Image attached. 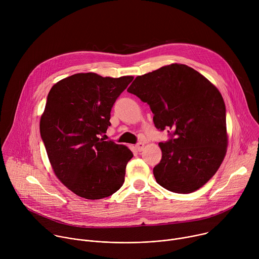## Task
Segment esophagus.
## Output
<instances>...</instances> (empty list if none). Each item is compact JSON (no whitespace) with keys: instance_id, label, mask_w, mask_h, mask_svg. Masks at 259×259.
Segmentation results:
<instances>
[{"instance_id":"1","label":"esophagus","mask_w":259,"mask_h":259,"mask_svg":"<svg viewBox=\"0 0 259 259\" xmlns=\"http://www.w3.org/2000/svg\"><path fill=\"white\" fill-rule=\"evenodd\" d=\"M135 147H136V150H137L138 152H141V151L143 150V147H144V143H143V142H138V143L135 145Z\"/></svg>"}]
</instances>
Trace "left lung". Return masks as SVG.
<instances>
[{
  "label": "left lung",
  "instance_id": "obj_1",
  "mask_svg": "<svg viewBox=\"0 0 259 259\" xmlns=\"http://www.w3.org/2000/svg\"><path fill=\"white\" fill-rule=\"evenodd\" d=\"M127 91L149 104L155 127L169 133L159 143L157 182L179 194L202 188L223 163L228 146L226 104L217 88L194 68L173 63L136 77Z\"/></svg>",
  "mask_w": 259,
  "mask_h": 259
}]
</instances>
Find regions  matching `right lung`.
Instances as JSON below:
<instances>
[{
  "instance_id": "add662e5",
  "label": "right lung",
  "mask_w": 259,
  "mask_h": 259,
  "mask_svg": "<svg viewBox=\"0 0 259 259\" xmlns=\"http://www.w3.org/2000/svg\"><path fill=\"white\" fill-rule=\"evenodd\" d=\"M133 77L76 73L50 90L40 122L41 137L54 173L79 197L112 196L124 183L132 152L99 138L110 126V110Z\"/></svg>"
}]
</instances>
